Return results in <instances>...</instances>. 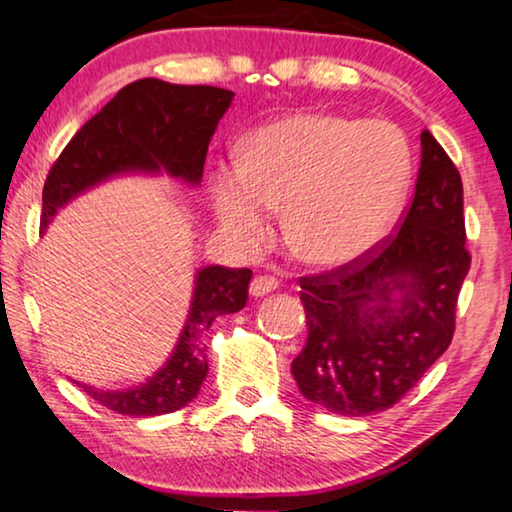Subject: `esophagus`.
<instances>
[{
    "mask_svg": "<svg viewBox=\"0 0 512 512\" xmlns=\"http://www.w3.org/2000/svg\"><path fill=\"white\" fill-rule=\"evenodd\" d=\"M278 287L276 276H255L253 283H250V294L253 297H264V294L273 292Z\"/></svg>",
    "mask_w": 512,
    "mask_h": 512,
    "instance_id": "obj_1",
    "label": "esophagus"
}]
</instances>
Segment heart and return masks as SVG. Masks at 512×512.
Here are the masks:
<instances>
[{
  "mask_svg": "<svg viewBox=\"0 0 512 512\" xmlns=\"http://www.w3.org/2000/svg\"><path fill=\"white\" fill-rule=\"evenodd\" d=\"M413 178V146L390 120L308 111L250 136L243 157L213 164L208 197L222 229L259 246L283 206L285 234L301 259L352 262L387 234Z\"/></svg>",
  "mask_w": 512,
  "mask_h": 512,
  "instance_id": "b5f03b06",
  "label": "heart"
}]
</instances>
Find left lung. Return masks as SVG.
Returning a JSON list of instances; mask_svg holds the SVG:
<instances>
[{
    "mask_svg": "<svg viewBox=\"0 0 512 512\" xmlns=\"http://www.w3.org/2000/svg\"><path fill=\"white\" fill-rule=\"evenodd\" d=\"M420 141L415 192L397 232L348 264L299 278L308 338L292 376L308 401L331 413L392 408L455 334L471 269L462 176L429 129Z\"/></svg>",
    "mask_w": 512,
    "mask_h": 512,
    "instance_id": "left-lung-1",
    "label": "left lung"
}]
</instances>
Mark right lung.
<instances>
[{
  "label": "right lung",
  "mask_w": 512,
  "mask_h": 512,
  "mask_svg": "<svg viewBox=\"0 0 512 512\" xmlns=\"http://www.w3.org/2000/svg\"><path fill=\"white\" fill-rule=\"evenodd\" d=\"M234 92L213 85H174L141 78L122 88L85 122L50 167L43 183L41 229L57 208L120 171H157L199 183L208 143L232 104ZM250 269L206 266L197 273L192 311L174 355L148 383L127 392L81 385L88 397L120 415H162L183 408L199 394L208 373L204 334L215 318L246 306Z\"/></svg>",
  "instance_id": "right-lung-1"
}]
</instances>
